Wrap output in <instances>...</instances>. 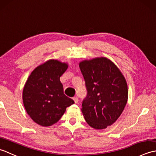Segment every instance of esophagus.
I'll return each mask as SVG.
<instances>
[{
  "instance_id": "obj_1",
  "label": "esophagus",
  "mask_w": 156,
  "mask_h": 156,
  "mask_svg": "<svg viewBox=\"0 0 156 156\" xmlns=\"http://www.w3.org/2000/svg\"><path fill=\"white\" fill-rule=\"evenodd\" d=\"M73 100H74L75 103H78V98L77 97H75L73 98Z\"/></svg>"
}]
</instances>
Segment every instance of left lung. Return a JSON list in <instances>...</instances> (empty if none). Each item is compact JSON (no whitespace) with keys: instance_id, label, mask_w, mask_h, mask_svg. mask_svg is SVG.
I'll return each mask as SVG.
<instances>
[{"instance_id":"obj_1","label":"left lung","mask_w":156,"mask_h":156,"mask_svg":"<svg viewBox=\"0 0 156 156\" xmlns=\"http://www.w3.org/2000/svg\"><path fill=\"white\" fill-rule=\"evenodd\" d=\"M79 66L87 90L82 114L91 127L104 129L113 124L124 110L128 99L127 82L117 66L107 58L83 60Z\"/></svg>"}]
</instances>
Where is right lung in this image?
Wrapping results in <instances>:
<instances>
[{"instance_id":"obj_1","label":"right lung","mask_w":156,"mask_h":156,"mask_svg":"<svg viewBox=\"0 0 156 156\" xmlns=\"http://www.w3.org/2000/svg\"><path fill=\"white\" fill-rule=\"evenodd\" d=\"M67 63L49 59L35 68L26 81L23 101L26 111L36 123L48 127L57 122L66 108L74 103L64 94L61 76Z\"/></svg>"}]
</instances>
